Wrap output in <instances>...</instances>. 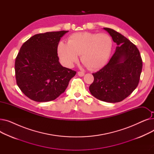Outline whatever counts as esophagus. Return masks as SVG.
<instances>
[{"instance_id":"1","label":"esophagus","mask_w":154,"mask_h":154,"mask_svg":"<svg viewBox=\"0 0 154 154\" xmlns=\"http://www.w3.org/2000/svg\"><path fill=\"white\" fill-rule=\"evenodd\" d=\"M77 74H78V75L80 76V77H83V76L85 75V73L83 72H78Z\"/></svg>"}]
</instances>
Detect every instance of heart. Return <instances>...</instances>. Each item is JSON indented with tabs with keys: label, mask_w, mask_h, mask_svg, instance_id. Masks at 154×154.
<instances>
[{
	"label": "heart",
	"mask_w": 154,
	"mask_h": 154,
	"mask_svg": "<svg viewBox=\"0 0 154 154\" xmlns=\"http://www.w3.org/2000/svg\"><path fill=\"white\" fill-rule=\"evenodd\" d=\"M113 42L107 34L77 32L72 34L67 43L60 41L57 53L65 66L72 68L80 59L90 70H98L106 65L112 52Z\"/></svg>",
	"instance_id": "obj_1"
}]
</instances>
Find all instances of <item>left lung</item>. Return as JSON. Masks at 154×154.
Masks as SVG:
<instances>
[{"label": "left lung", "mask_w": 154, "mask_h": 154, "mask_svg": "<svg viewBox=\"0 0 154 154\" xmlns=\"http://www.w3.org/2000/svg\"><path fill=\"white\" fill-rule=\"evenodd\" d=\"M103 29L117 46L106 66L92 74L94 80L89 91L99 100L116 103L125 99L137 88L142 60L138 48L130 40L112 29Z\"/></svg>", "instance_id": "8db88e82"}]
</instances>
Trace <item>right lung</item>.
Here are the masks:
<instances>
[{
    "label": "right lung",
    "mask_w": 154,
    "mask_h": 154,
    "mask_svg": "<svg viewBox=\"0 0 154 154\" xmlns=\"http://www.w3.org/2000/svg\"><path fill=\"white\" fill-rule=\"evenodd\" d=\"M68 30L35 34L21 47L15 62L21 91L35 102L54 100L63 94L76 72L59 61L57 45Z\"/></svg>",
    "instance_id": "right-lung-1"
}]
</instances>
